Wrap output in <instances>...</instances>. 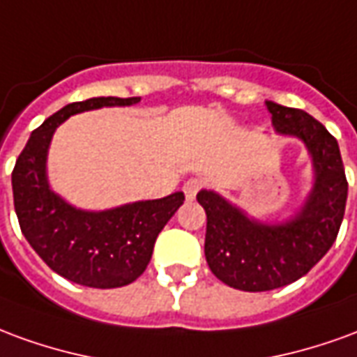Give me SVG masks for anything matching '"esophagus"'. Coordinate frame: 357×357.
<instances>
[{
  "label": "esophagus",
  "instance_id": "obj_1",
  "mask_svg": "<svg viewBox=\"0 0 357 357\" xmlns=\"http://www.w3.org/2000/svg\"><path fill=\"white\" fill-rule=\"evenodd\" d=\"M202 187V181L199 178H191L187 179L185 185H183V193H185V197L189 199V201H193L195 197H197V193H199V189Z\"/></svg>",
  "mask_w": 357,
  "mask_h": 357
}]
</instances>
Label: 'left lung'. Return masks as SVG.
<instances>
[{
  "label": "left lung",
  "instance_id": "1",
  "mask_svg": "<svg viewBox=\"0 0 357 357\" xmlns=\"http://www.w3.org/2000/svg\"><path fill=\"white\" fill-rule=\"evenodd\" d=\"M279 135L296 137L312 158L306 201L281 222H260L212 189L197 201L206 212L204 256L212 273L233 289L273 291L306 275L327 255L342 224L348 181L337 139L300 109L266 101Z\"/></svg>",
  "mask_w": 357,
  "mask_h": 357
}]
</instances>
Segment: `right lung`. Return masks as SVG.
I'll use <instances>...</instances> for the list:
<instances>
[{
    "label": "right lung",
    "instance_id": "add662e5",
    "mask_svg": "<svg viewBox=\"0 0 357 357\" xmlns=\"http://www.w3.org/2000/svg\"><path fill=\"white\" fill-rule=\"evenodd\" d=\"M139 101L141 97H93L66 105L32 132L15 164L13 199L22 235L43 262L73 283L93 289L133 283L151 262L158 233L185 201L178 191L155 201L84 210L51 189L47 153L53 133L66 118Z\"/></svg>",
    "mask_w": 357,
    "mask_h": 357
}]
</instances>
